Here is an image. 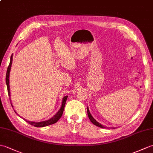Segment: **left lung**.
<instances>
[{"instance_id":"1","label":"left lung","mask_w":153,"mask_h":153,"mask_svg":"<svg viewBox=\"0 0 153 153\" xmlns=\"http://www.w3.org/2000/svg\"><path fill=\"white\" fill-rule=\"evenodd\" d=\"M87 114H88V118H89L90 120H91V121L92 122V123H93V124H94V125L97 126H98V127L102 128H108V127H106V126H104L102 125L101 124H100L99 123H98V122L97 121V120H96L93 118V116L91 115V113H90V111H89V109H88V108H87Z\"/></svg>"}]
</instances>
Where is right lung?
Listing matches in <instances>:
<instances>
[{
  "label": "right lung",
  "instance_id": "1",
  "mask_svg": "<svg viewBox=\"0 0 153 153\" xmlns=\"http://www.w3.org/2000/svg\"><path fill=\"white\" fill-rule=\"evenodd\" d=\"M12 55L10 57V62L9 64V66L8 67V69H7V72H6V83L7 85V89H8V93L9 97H10V83H9V77H10V70H11V66H12ZM68 98V96H66L63 98L62 99V105L60 107V109L59 110V111L56 113V115H55L53 116L52 118H51L50 119L45 120V121H42V122H39V123H35V122H32V121H29V120H27L26 119H23L26 122H27L28 123H29L30 125H33L35 127H44L46 126H49L53 125V124H55L56 122L58 121L59 120V119L61 117V116L62 115V113L64 111V109H65V104H66V99ZM12 106L13 107L12 104H11ZM14 111L16 112L15 110Z\"/></svg>",
  "mask_w": 153,
  "mask_h": 153
}]
</instances>
